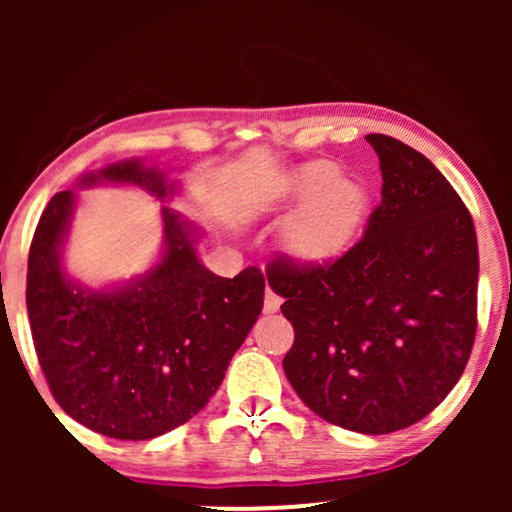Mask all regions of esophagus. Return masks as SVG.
<instances>
[{"label": "esophagus", "mask_w": 512, "mask_h": 512, "mask_svg": "<svg viewBox=\"0 0 512 512\" xmlns=\"http://www.w3.org/2000/svg\"><path fill=\"white\" fill-rule=\"evenodd\" d=\"M279 305H281V298L276 296L272 289H267V293H264V313H276Z\"/></svg>", "instance_id": "esophagus-1"}]
</instances>
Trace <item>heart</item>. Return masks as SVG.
Returning <instances> with one entry per match:
<instances>
[{
    "label": "heart",
    "mask_w": 512,
    "mask_h": 512,
    "mask_svg": "<svg viewBox=\"0 0 512 512\" xmlns=\"http://www.w3.org/2000/svg\"><path fill=\"white\" fill-rule=\"evenodd\" d=\"M284 197L305 199L284 226L286 248L303 260H325L342 252L366 214V190L354 180L339 178L332 163L293 170Z\"/></svg>",
    "instance_id": "b5f03b06"
}]
</instances>
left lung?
Masks as SVG:
<instances>
[{
  "label": "left lung",
  "mask_w": 512,
  "mask_h": 512,
  "mask_svg": "<svg viewBox=\"0 0 512 512\" xmlns=\"http://www.w3.org/2000/svg\"><path fill=\"white\" fill-rule=\"evenodd\" d=\"M383 202L354 248L325 264L279 257L267 281L296 339L284 373L305 407L368 436L407 428L448 397L477 334V231L424 154L385 134Z\"/></svg>",
  "instance_id": "1"
}]
</instances>
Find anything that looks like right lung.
<instances>
[{
	"label": "right lung",
	"mask_w": 512,
	"mask_h": 512,
	"mask_svg": "<svg viewBox=\"0 0 512 512\" xmlns=\"http://www.w3.org/2000/svg\"><path fill=\"white\" fill-rule=\"evenodd\" d=\"M175 195L161 170L122 161L88 173ZM76 192H57L28 252L26 308L52 397L72 419L120 440H149L199 414L262 313L257 267L233 279L199 262L197 226L163 207V255L149 272L115 289H86L62 267Z\"/></svg>",
	"instance_id": "right-lung-1"
}]
</instances>
